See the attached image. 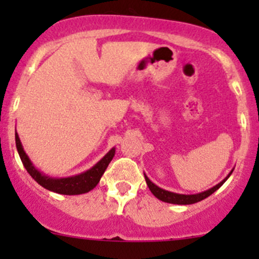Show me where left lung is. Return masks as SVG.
<instances>
[{"mask_svg": "<svg viewBox=\"0 0 259 259\" xmlns=\"http://www.w3.org/2000/svg\"><path fill=\"white\" fill-rule=\"evenodd\" d=\"M232 171H233V169H232L231 173H229L223 180H222L221 183H218L217 185H214V187L210 188V189L204 190V192H202V193H198V194H178V193L169 192V190H165V189H163V188L158 187L156 184H154V183L151 182L148 177H146V174H144V177H145L146 184H148L150 192L153 193V194L155 195L159 200H163V202H165V203H171V204L187 205V204H194V203L200 202V200L205 199V198L209 197L210 194H213V193L215 192L217 189H219V188H221L222 185L226 183V180L231 177Z\"/></svg>", "mask_w": 259, "mask_h": 259, "instance_id": "left-lung-1", "label": "left lung"}]
</instances>
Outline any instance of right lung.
Returning <instances> with one entry per match:
<instances>
[{
	"label": "right lung",
	"mask_w": 259,
	"mask_h": 259,
	"mask_svg": "<svg viewBox=\"0 0 259 259\" xmlns=\"http://www.w3.org/2000/svg\"><path fill=\"white\" fill-rule=\"evenodd\" d=\"M15 139H16V148L18 151V155H20L21 161H22L23 166H25L26 170L28 171V174H30L41 187L45 188V189L65 195L83 194V193H88L90 192L91 189H94V188L98 185V183L100 182L104 171L106 170L109 163L113 160L115 155V148H113L109 150V153H106V155L104 156L103 159H100V160H99L93 168L89 169V170L77 174V176L67 177V178H52V177L44 174L42 171H40L35 165H33L32 161L30 160L28 155L25 153V150H23V146L21 144V140L20 138H18L17 132L15 133Z\"/></svg>",
	"instance_id": "obj_1"
}]
</instances>
